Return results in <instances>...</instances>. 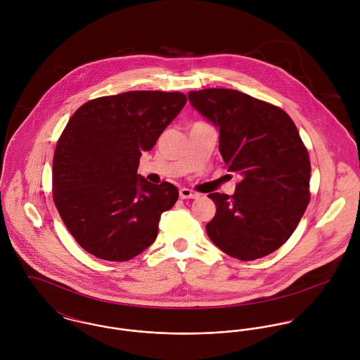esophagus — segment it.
<instances>
[{"label":"esophagus","instance_id":"obj_1","mask_svg":"<svg viewBox=\"0 0 360 360\" xmlns=\"http://www.w3.org/2000/svg\"><path fill=\"white\" fill-rule=\"evenodd\" d=\"M198 197H200V194H197V193H194V191H191L188 188H181L180 190V198L181 200H195Z\"/></svg>","mask_w":360,"mask_h":360}]
</instances>
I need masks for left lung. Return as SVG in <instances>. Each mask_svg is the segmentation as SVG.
I'll use <instances>...</instances> for the list:
<instances>
[{"label": "left lung", "mask_w": 360, "mask_h": 360, "mask_svg": "<svg viewBox=\"0 0 360 360\" xmlns=\"http://www.w3.org/2000/svg\"><path fill=\"white\" fill-rule=\"evenodd\" d=\"M188 101L219 130L227 172L241 176L236 193L207 197L216 205L206 224L224 254L254 260L278 250L309 204L310 160L292 119L280 108L229 89L190 91Z\"/></svg>", "instance_id": "left-lung-1"}]
</instances>
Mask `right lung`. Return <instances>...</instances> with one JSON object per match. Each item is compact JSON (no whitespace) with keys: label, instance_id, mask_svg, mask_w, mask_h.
<instances>
[{"label":"right lung","instance_id":"1","mask_svg":"<svg viewBox=\"0 0 360 360\" xmlns=\"http://www.w3.org/2000/svg\"><path fill=\"white\" fill-rule=\"evenodd\" d=\"M186 103L181 93L129 91L91 100L68 122L53 154L52 194L89 254L124 262L154 243L179 190L137 174L139 162Z\"/></svg>","mask_w":360,"mask_h":360}]
</instances>
